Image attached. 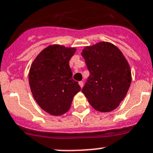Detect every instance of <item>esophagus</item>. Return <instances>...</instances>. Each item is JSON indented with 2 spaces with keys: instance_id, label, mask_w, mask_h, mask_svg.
<instances>
[{
  "instance_id": "34e87169",
  "label": "esophagus",
  "mask_w": 153,
  "mask_h": 153,
  "mask_svg": "<svg viewBox=\"0 0 153 153\" xmlns=\"http://www.w3.org/2000/svg\"><path fill=\"white\" fill-rule=\"evenodd\" d=\"M79 85L80 86L81 88H82V87H83V82H82V81H79Z\"/></svg>"
}]
</instances>
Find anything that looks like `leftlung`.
Listing matches in <instances>:
<instances>
[{"instance_id":"obj_1","label":"left lung","mask_w":153,"mask_h":153,"mask_svg":"<svg viewBox=\"0 0 153 153\" xmlns=\"http://www.w3.org/2000/svg\"><path fill=\"white\" fill-rule=\"evenodd\" d=\"M89 76L82 92L92 108L101 112L115 109L124 100L131 83V71L120 49L101 42L82 49Z\"/></svg>"}]
</instances>
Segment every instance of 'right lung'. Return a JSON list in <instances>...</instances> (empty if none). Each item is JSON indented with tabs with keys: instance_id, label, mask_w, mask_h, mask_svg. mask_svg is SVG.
I'll return each mask as SVG.
<instances>
[{
	"instance_id": "1",
	"label": "right lung",
	"mask_w": 153,
	"mask_h": 153,
	"mask_svg": "<svg viewBox=\"0 0 153 153\" xmlns=\"http://www.w3.org/2000/svg\"><path fill=\"white\" fill-rule=\"evenodd\" d=\"M76 48L51 45L43 49L32 63L29 72L31 92L42 110L60 116L69 110L81 88L72 78L69 61Z\"/></svg>"
}]
</instances>
